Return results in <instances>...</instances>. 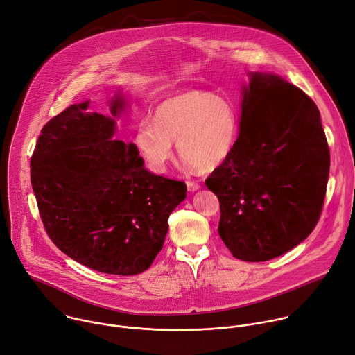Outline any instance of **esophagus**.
Returning <instances> with one entry per match:
<instances>
[{
  "label": "esophagus",
  "instance_id": "esophagus-1",
  "mask_svg": "<svg viewBox=\"0 0 355 355\" xmlns=\"http://www.w3.org/2000/svg\"><path fill=\"white\" fill-rule=\"evenodd\" d=\"M199 184L196 182V181H187V188H188V191H191V192H193V191H196V189H199Z\"/></svg>",
  "mask_w": 355,
  "mask_h": 355
}]
</instances>
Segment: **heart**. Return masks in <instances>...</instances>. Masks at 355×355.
Instances as JSON below:
<instances>
[{"label":"heart","mask_w":355,"mask_h":355,"mask_svg":"<svg viewBox=\"0 0 355 355\" xmlns=\"http://www.w3.org/2000/svg\"><path fill=\"white\" fill-rule=\"evenodd\" d=\"M152 120L138 124L134 142L156 174L167 170L174 156L173 142L188 164L210 171L230 157L240 135L237 105L209 90H188L160 101Z\"/></svg>","instance_id":"obj_1"}]
</instances>
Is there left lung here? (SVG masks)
<instances>
[{
	"label": "left lung",
	"instance_id": "left-lung-1",
	"mask_svg": "<svg viewBox=\"0 0 355 355\" xmlns=\"http://www.w3.org/2000/svg\"><path fill=\"white\" fill-rule=\"evenodd\" d=\"M250 76L237 145L205 184L218 198V234L232 257L265 262L293 250L315 228L330 152L309 96L276 75Z\"/></svg>",
	"mask_w": 355,
	"mask_h": 355
}]
</instances>
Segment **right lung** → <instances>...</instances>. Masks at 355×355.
I'll return each mask as SVG.
<instances>
[{
    "mask_svg": "<svg viewBox=\"0 0 355 355\" xmlns=\"http://www.w3.org/2000/svg\"><path fill=\"white\" fill-rule=\"evenodd\" d=\"M65 108L43 127L31 180L46 232L65 255L93 270L134 276L163 248L168 216L185 199L184 181L148 171L135 145L112 141V116Z\"/></svg>",
    "mask_w": 355,
    "mask_h": 355,
    "instance_id": "1",
    "label": "right lung"
}]
</instances>
